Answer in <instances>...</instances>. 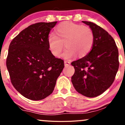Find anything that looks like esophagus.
<instances>
[{
	"mask_svg": "<svg viewBox=\"0 0 125 125\" xmlns=\"http://www.w3.org/2000/svg\"><path fill=\"white\" fill-rule=\"evenodd\" d=\"M64 66H69L70 64H71V63L67 61H64Z\"/></svg>",
	"mask_w": 125,
	"mask_h": 125,
	"instance_id": "1",
	"label": "esophagus"
}]
</instances>
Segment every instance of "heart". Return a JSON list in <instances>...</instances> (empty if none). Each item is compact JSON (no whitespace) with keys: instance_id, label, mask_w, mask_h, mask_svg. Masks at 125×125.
<instances>
[{"instance_id":"heart-1","label":"heart","mask_w":125,"mask_h":125,"mask_svg":"<svg viewBox=\"0 0 125 125\" xmlns=\"http://www.w3.org/2000/svg\"><path fill=\"white\" fill-rule=\"evenodd\" d=\"M94 43V33L89 27L71 21L61 23L56 28L55 35L51 34L48 38L49 49L54 57H61L64 44L67 49L62 56L66 59L76 54L80 58L85 56Z\"/></svg>"}]
</instances>
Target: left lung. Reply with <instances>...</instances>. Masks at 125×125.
Segmentation results:
<instances>
[{"label":"left lung","mask_w":125,"mask_h":125,"mask_svg":"<svg viewBox=\"0 0 125 125\" xmlns=\"http://www.w3.org/2000/svg\"><path fill=\"white\" fill-rule=\"evenodd\" d=\"M82 22L94 33V43L86 56L72 62L74 73L71 81L77 92L94 97L113 83L119 66V52L114 39L105 30L90 21Z\"/></svg>","instance_id":"left-lung-1"}]
</instances>
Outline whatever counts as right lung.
I'll use <instances>...</instances> for the list:
<instances>
[{
  "label": "right lung",
  "instance_id": "right-lung-1",
  "mask_svg": "<svg viewBox=\"0 0 125 125\" xmlns=\"http://www.w3.org/2000/svg\"><path fill=\"white\" fill-rule=\"evenodd\" d=\"M57 21L39 22L23 30L11 42L6 66L18 92L32 100L43 99L53 91L64 68L62 59L49 49L48 38Z\"/></svg>",
  "mask_w": 125,
  "mask_h": 125
}]
</instances>
